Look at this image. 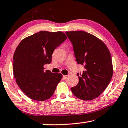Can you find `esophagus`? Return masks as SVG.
Listing matches in <instances>:
<instances>
[{
	"label": "esophagus",
	"instance_id": "1",
	"mask_svg": "<svg viewBox=\"0 0 128 128\" xmlns=\"http://www.w3.org/2000/svg\"><path fill=\"white\" fill-rule=\"evenodd\" d=\"M68 76H69L68 75H64V76H63V78H64V79H67Z\"/></svg>",
	"mask_w": 128,
	"mask_h": 128
}]
</instances>
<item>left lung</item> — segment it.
<instances>
[{
	"instance_id": "obj_1",
	"label": "left lung",
	"mask_w": 128,
	"mask_h": 128,
	"mask_svg": "<svg viewBox=\"0 0 128 128\" xmlns=\"http://www.w3.org/2000/svg\"><path fill=\"white\" fill-rule=\"evenodd\" d=\"M73 46L78 64L84 67L77 73L78 84L71 88L75 96L82 100L98 97L111 80L113 67L111 56L106 45L94 36L82 31L66 32Z\"/></svg>"
}]
</instances>
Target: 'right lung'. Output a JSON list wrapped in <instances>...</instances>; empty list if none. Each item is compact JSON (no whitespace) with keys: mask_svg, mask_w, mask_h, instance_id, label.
<instances>
[{"mask_svg":"<svg viewBox=\"0 0 128 128\" xmlns=\"http://www.w3.org/2000/svg\"><path fill=\"white\" fill-rule=\"evenodd\" d=\"M67 39L61 32L42 31L24 38L13 56V70L16 83L32 100L43 101L53 95L62 76L44 71L52 61L54 50Z\"/></svg>","mask_w":128,"mask_h":128,"instance_id":"add662e5","label":"right lung"}]
</instances>
